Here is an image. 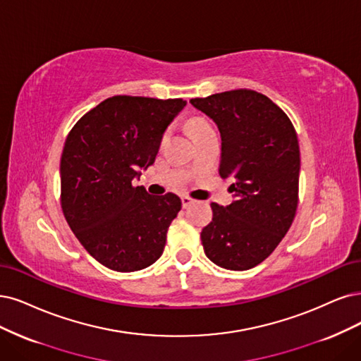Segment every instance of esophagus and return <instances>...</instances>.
Instances as JSON below:
<instances>
[{"label":"esophagus","instance_id":"esophagus-1","mask_svg":"<svg viewBox=\"0 0 361 361\" xmlns=\"http://www.w3.org/2000/svg\"><path fill=\"white\" fill-rule=\"evenodd\" d=\"M193 202H195V199H192L190 196H183V197H181L183 208H188V207H190Z\"/></svg>","mask_w":361,"mask_h":361}]
</instances>
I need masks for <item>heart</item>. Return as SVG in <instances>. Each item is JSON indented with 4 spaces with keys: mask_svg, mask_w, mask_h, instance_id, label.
I'll list each match as a JSON object with an SVG mask.
<instances>
[{
    "mask_svg": "<svg viewBox=\"0 0 361 361\" xmlns=\"http://www.w3.org/2000/svg\"><path fill=\"white\" fill-rule=\"evenodd\" d=\"M189 129L192 130L193 135H196V133H199V132H204V130H208V129H212V128L205 118L195 117L189 122Z\"/></svg>",
    "mask_w": 361,
    "mask_h": 361,
    "instance_id": "obj_1",
    "label": "heart"
}]
</instances>
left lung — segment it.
I'll list each match as a JSON object with an SVG mask.
<instances>
[{"instance_id": "left-lung-1", "label": "left lung", "mask_w": 361, "mask_h": 361, "mask_svg": "<svg viewBox=\"0 0 361 361\" xmlns=\"http://www.w3.org/2000/svg\"><path fill=\"white\" fill-rule=\"evenodd\" d=\"M190 104L216 122L221 135V178L235 201L211 204L212 221L201 232L207 257L220 268L247 271L281 243L299 202L300 152L287 114L268 97L236 89Z\"/></svg>"}]
</instances>
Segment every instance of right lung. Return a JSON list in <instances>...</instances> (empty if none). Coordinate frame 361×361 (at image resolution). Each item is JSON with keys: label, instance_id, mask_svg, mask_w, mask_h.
<instances>
[{"label": "right lung", "instance_id": "obj_1", "mask_svg": "<svg viewBox=\"0 0 361 361\" xmlns=\"http://www.w3.org/2000/svg\"><path fill=\"white\" fill-rule=\"evenodd\" d=\"M185 105L181 98L117 95L87 111L65 140L61 207L89 255L105 268L133 272L162 256L181 199L132 185L154 164L164 132Z\"/></svg>", "mask_w": 361, "mask_h": 361}]
</instances>
